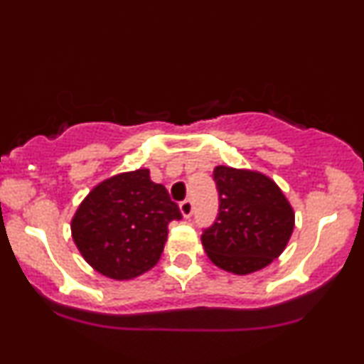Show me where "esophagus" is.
Here are the masks:
<instances>
[{
	"instance_id": "1",
	"label": "esophagus",
	"mask_w": 364,
	"mask_h": 364,
	"mask_svg": "<svg viewBox=\"0 0 364 364\" xmlns=\"http://www.w3.org/2000/svg\"><path fill=\"white\" fill-rule=\"evenodd\" d=\"M179 210H181V215L185 219H190L191 214H193V202L191 200H185V202L179 203Z\"/></svg>"
}]
</instances>
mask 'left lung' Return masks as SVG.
<instances>
[{
    "mask_svg": "<svg viewBox=\"0 0 364 364\" xmlns=\"http://www.w3.org/2000/svg\"><path fill=\"white\" fill-rule=\"evenodd\" d=\"M219 214L202 235L207 257L219 269L248 275L265 269L286 250L294 210L277 183L263 173L217 166Z\"/></svg>",
    "mask_w": 364,
    "mask_h": 364,
    "instance_id": "obj_1",
    "label": "left lung"
}]
</instances>
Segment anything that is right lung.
Instances as JSON below:
<instances>
[{"label": "right lung", "instance_id": "obj_1", "mask_svg": "<svg viewBox=\"0 0 364 364\" xmlns=\"http://www.w3.org/2000/svg\"><path fill=\"white\" fill-rule=\"evenodd\" d=\"M181 219L168 190L149 169L119 173L99 183L72 219V237L95 272L129 281L159 262L168 224Z\"/></svg>", "mask_w": 364, "mask_h": 364}]
</instances>
